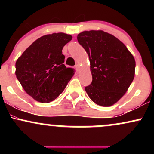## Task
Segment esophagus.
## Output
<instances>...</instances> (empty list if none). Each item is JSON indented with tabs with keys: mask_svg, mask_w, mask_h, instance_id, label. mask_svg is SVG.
<instances>
[{
	"mask_svg": "<svg viewBox=\"0 0 154 154\" xmlns=\"http://www.w3.org/2000/svg\"><path fill=\"white\" fill-rule=\"evenodd\" d=\"M75 69L77 71H79V64H76L75 65Z\"/></svg>",
	"mask_w": 154,
	"mask_h": 154,
	"instance_id": "obj_1",
	"label": "esophagus"
}]
</instances>
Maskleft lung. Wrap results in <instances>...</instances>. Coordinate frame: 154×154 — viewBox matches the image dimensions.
<instances>
[{
  "label": "left lung",
  "instance_id": "8db88e82",
  "mask_svg": "<svg viewBox=\"0 0 154 154\" xmlns=\"http://www.w3.org/2000/svg\"><path fill=\"white\" fill-rule=\"evenodd\" d=\"M77 40L89 56L93 77L86 93L98 105H114L126 93L135 77L133 56L119 39L103 30L82 32Z\"/></svg>",
  "mask_w": 154,
  "mask_h": 154
}]
</instances>
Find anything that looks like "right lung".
Wrapping results in <instances>:
<instances>
[{"label":"right lung","instance_id":"add662e5","mask_svg":"<svg viewBox=\"0 0 154 154\" xmlns=\"http://www.w3.org/2000/svg\"><path fill=\"white\" fill-rule=\"evenodd\" d=\"M72 39L63 32L45 35L29 45L16 62V76L32 98L41 103L56 99L75 74L63 64V46Z\"/></svg>","mask_w":154,"mask_h":154}]
</instances>
